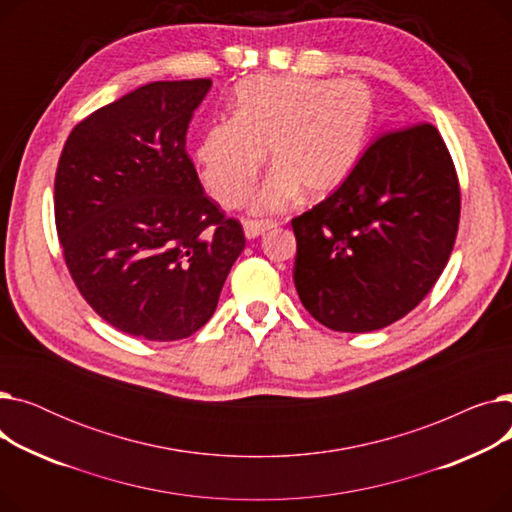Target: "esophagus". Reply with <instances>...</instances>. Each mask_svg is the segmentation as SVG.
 Returning <instances> with one entry per match:
<instances>
[{
	"label": "esophagus",
	"instance_id": "34e87169",
	"mask_svg": "<svg viewBox=\"0 0 512 512\" xmlns=\"http://www.w3.org/2000/svg\"><path fill=\"white\" fill-rule=\"evenodd\" d=\"M242 228H245V236L247 238H257V236H261V234H265L267 230H272V228H276V224L274 222H257V220H247L245 224H242Z\"/></svg>",
	"mask_w": 512,
	"mask_h": 512
}]
</instances>
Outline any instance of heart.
<instances>
[{
    "label": "heart",
    "instance_id": "b5f03b06",
    "mask_svg": "<svg viewBox=\"0 0 512 512\" xmlns=\"http://www.w3.org/2000/svg\"><path fill=\"white\" fill-rule=\"evenodd\" d=\"M371 120V95L357 80L255 74L234 89L232 118L211 122L195 159L209 195L224 207L245 203L265 151L274 170L251 209L278 213L324 199L355 170Z\"/></svg>",
    "mask_w": 512,
    "mask_h": 512
}]
</instances>
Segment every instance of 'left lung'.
<instances>
[{
  "mask_svg": "<svg viewBox=\"0 0 512 512\" xmlns=\"http://www.w3.org/2000/svg\"><path fill=\"white\" fill-rule=\"evenodd\" d=\"M459 215V178L436 126L384 134L336 193L292 220L301 303L336 332L394 324L444 272Z\"/></svg>",
  "mask_w": 512,
  "mask_h": 512,
  "instance_id": "8db88e82",
  "label": "left lung"
}]
</instances>
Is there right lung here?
Returning <instances> with one entry per match:
<instances>
[{
  "label": "right lung",
  "mask_w": 512,
  "mask_h": 512,
  "mask_svg": "<svg viewBox=\"0 0 512 512\" xmlns=\"http://www.w3.org/2000/svg\"><path fill=\"white\" fill-rule=\"evenodd\" d=\"M209 78L157 80L74 126L56 172V228L76 288L116 330L155 342L203 328L245 249L199 182L186 130Z\"/></svg>",
  "instance_id": "1"
}]
</instances>
